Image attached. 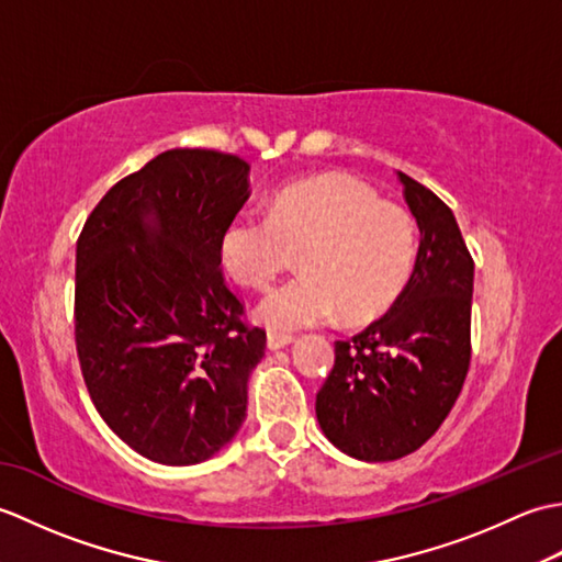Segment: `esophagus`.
I'll use <instances>...</instances> for the list:
<instances>
[{
  "mask_svg": "<svg viewBox=\"0 0 562 562\" xmlns=\"http://www.w3.org/2000/svg\"><path fill=\"white\" fill-rule=\"evenodd\" d=\"M292 342L290 333H278V330H268V348L270 350H280V348H288Z\"/></svg>",
  "mask_w": 562,
  "mask_h": 562,
  "instance_id": "1",
  "label": "esophagus"
}]
</instances>
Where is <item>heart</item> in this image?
Masks as SVG:
<instances>
[{"mask_svg": "<svg viewBox=\"0 0 562 562\" xmlns=\"http://www.w3.org/2000/svg\"><path fill=\"white\" fill-rule=\"evenodd\" d=\"M300 250L296 278L262 296L258 318L272 330H300L374 318L393 304L415 262V226L405 207L379 200L352 176L326 173L282 188L268 217L238 212L224 226L220 258L244 288H266Z\"/></svg>", "mask_w": 562, "mask_h": 562, "instance_id": "1", "label": "heart"}]
</instances>
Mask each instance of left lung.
I'll return each mask as SVG.
<instances>
[{"label":"left lung","mask_w":562,"mask_h":562,"mask_svg":"<svg viewBox=\"0 0 562 562\" xmlns=\"http://www.w3.org/2000/svg\"><path fill=\"white\" fill-rule=\"evenodd\" d=\"M420 229L415 268L389 312L350 340L316 393V417L340 451L396 461L451 413L471 364L473 258L453 212L398 171Z\"/></svg>","instance_id":"left-lung-1"}]
</instances>
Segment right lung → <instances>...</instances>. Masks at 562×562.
Segmentation results:
<instances>
[{"label": "right lung", "mask_w": 562, "mask_h": 562, "mask_svg": "<svg viewBox=\"0 0 562 562\" xmlns=\"http://www.w3.org/2000/svg\"><path fill=\"white\" fill-rule=\"evenodd\" d=\"M236 154L169 149L117 181L77 241L75 340L83 384L142 457H214L246 417L266 330L220 270L224 226L250 195Z\"/></svg>", "instance_id": "obj_1"}]
</instances>
